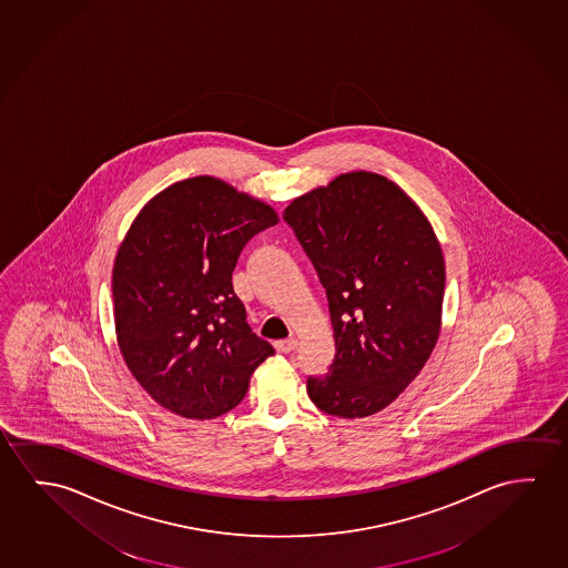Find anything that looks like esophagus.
Segmentation results:
<instances>
[{
	"label": "esophagus",
	"instance_id": "obj_1",
	"mask_svg": "<svg viewBox=\"0 0 568 568\" xmlns=\"http://www.w3.org/2000/svg\"><path fill=\"white\" fill-rule=\"evenodd\" d=\"M298 342L295 336H291L287 341L275 342V349L281 352V354H287V352H293V349L297 348Z\"/></svg>",
	"mask_w": 568,
	"mask_h": 568
}]
</instances>
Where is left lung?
<instances>
[{
    "label": "left lung",
    "mask_w": 568,
    "mask_h": 568,
    "mask_svg": "<svg viewBox=\"0 0 568 568\" xmlns=\"http://www.w3.org/2000/svg\"><path fill=\"white\" fill-rule=\"evenodd\" d=\"M283 220L326 288L336 346L306 393L326 415L369 417L405 392L437 344L445 298L437 236L397 184L367 171L298 196Z\"/></svg>",
    "instance_id": "1"
}]
</instances>
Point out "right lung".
Masks as SVG:
<instances>
[{
    "label": "right lung",
    "mask_w": 568,
    "mask_h": 568,
    "mask_svg": "<svg viewBox=\"0 0 568 568\" xmlns=\"http://www.w3.org/2000/svg\"><path fill=\"white\" fill-rule=\"evenodd\" d=\"M277 222L265 202L214 176L171 184L133 220L112 273L115 334L131 374L161 407L220 417L275 354L245 321L232 273L244 245Z\"/></svg>",
    "instance_id": "add662e5"
}]
</instances>
